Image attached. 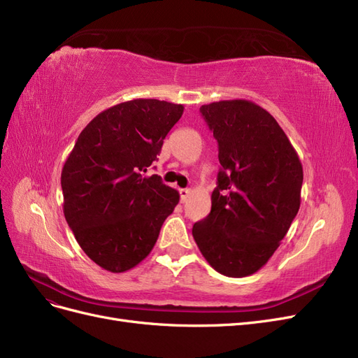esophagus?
<instances>
[{
    "label": "esophagus",
    "mask_w": 358,
    "mask_h": 358,
    "mask_svg": "<svg viewBox=\"0 0 358 358\" xmlns=\"http://www.w3.org/2000/svg\"><path fill=\"white\" fill-rule=\"evenodd\" d=\"M189 196H190V190H189V189H181V190H180V199H181L182 203L187 201Z\"/></svg>",
    "instance_id": "1"
}]
</instances>
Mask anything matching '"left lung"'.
<instances>
[{"mask_svg": "<svg viewBox=\"0 0 358 358\" xmlns=\"http://www.w3.org/2000/svg\"><path fill=\"white\" fill-rule=\"evenodd\" d=\"M201 113L222 168L211 213L192 234L217 272L242 278L264 266L287 235L301 206L303 169L278 122L257 103L218 101Z\"/></svg>", "mask_w": 358, "mask_h": 358, "instance_id": "1", "label": "left lung"}]
</instances>
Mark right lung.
Here are the masks:
<instances>
[{"mask_svg":"<svg viewBox=\"0 0 358 358\" xmlns=\"http://www.w3.org/2000/svg\"><path fill=\"white\" fill-rule=\"evenodd\" d=\"M181 103L132 99L99 113L65 160L64 215L78 245L102 269H132L153 250L180 194L144 172L182 116Z\"/></svg>","mask_w":358,"mask_h":358,"instance_id":"obj_1","label":"right lung"}]
</instances>
